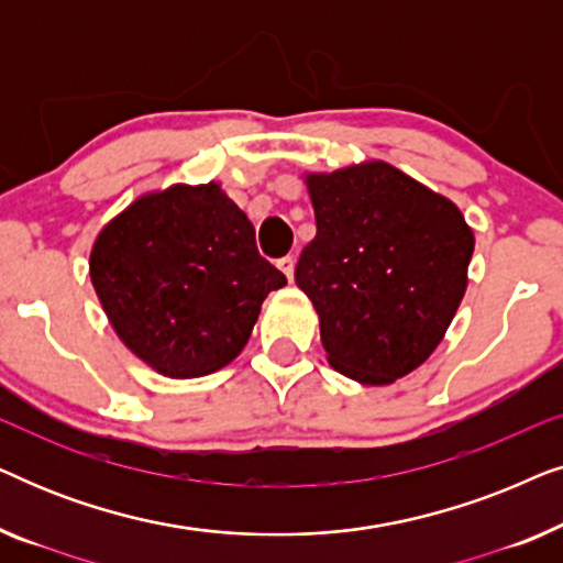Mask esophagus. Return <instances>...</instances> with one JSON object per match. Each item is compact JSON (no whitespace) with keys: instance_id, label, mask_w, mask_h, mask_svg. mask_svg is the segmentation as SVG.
<instances>
[{"instance_id":"obj_1","label":"esophagus","mask_w":563,"mask_h":563,"mask_svg":"<svg viewBox=\"0 0 563 563\" xmlns=\"http://www.w3.org/2000/svg\"><path fill=\"white\" fill-rule=\"evenodd\" d=\"M276 266H279V272H282L284 276H287L289 282L295 279V258H291V256H284V258L276 261Z\"/></svg>"}]
</instances>
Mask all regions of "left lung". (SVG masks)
<instances>
[{"label": "left lung", "instance_id": "left-lung-1", "mask_svg": "<svg viewBox=\"0 0 563 563\" xmlns=\"http://www.w3.org/2000/svg\"><path fill=\"white\" fill-rule=\"evenodd\" d=\"M318 235L295 282L328 364L384 387L438 349L464 299L474 233L449 197L384 161L307 174Z\"/></svg>", "mask_w": 563, "mask_h": 563}]
</instances>
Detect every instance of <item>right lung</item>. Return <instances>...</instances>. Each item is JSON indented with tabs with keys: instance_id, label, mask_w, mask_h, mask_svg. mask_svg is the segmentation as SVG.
Wrapping results in <instances>:
<instances>
[{
	"instance_id": "right-lung-1",
	"label": "right lung",
	"mask_w": 563,
	"mask_h": 563,
	"mask_svg": "<svg viewBox=\"0 0 563 563\" xmlns=\"http://www.w3.org/2000/svg\"><path fill=\"white\" fill-rule=\"evenodd\" d=\"M89 276L120 341L158 374L195 379L228 366L268 291L287 284L220 184L148 191L99 230Z\"/></svg>"
}]
</instances>
